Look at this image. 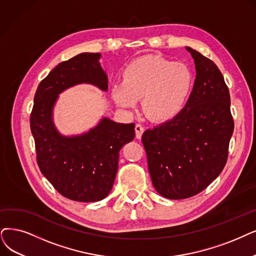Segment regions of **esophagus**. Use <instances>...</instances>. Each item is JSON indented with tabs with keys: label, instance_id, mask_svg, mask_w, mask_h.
<instances>
[{
	"label": "esophagus",
	"instance_id": "obj_1",
	"mask_svg": "<svg viewBox=\"0 0 256 256\" xmlns=\"http://www.w3.org/2000/svg\"><path fill=\"white\" fill-rule=\"evenodd\" d=\"M145 131V127L142 126V124H136V138H140L142 134H144Z\"/></svg>",
	"mask_w": 256,
	"mask_h": 256
}]
</instances>
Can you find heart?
Returning a JSON list of instances; mask_svg holds the SVG:
<instances>
[{
  "instance_id": "b5f03b06",
  "label": "heart",
  "mask_w": 256,
  "mask_h": 256,
  "mask_svg": "<svg viewBox=\"0 0 256 256\" xmlns=\"http://www.w3.org/2000/svg\"><path fill=\"white\" fill-rule=\"evenodd\" d=\"M191 68L160 56L138 58L127 65L122 83L112 87V96L124 108L134 107L142 98L145 114L154 120H167L178 114L193 87Z\"/></svg>"
}]
</instances>
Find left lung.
I'll use <instances>...</instances> for the list:
<instances>
[{"instance_id": "obj_1", "label": "left lung", "mask_w": 256, "mask_h": 256, "mask_svg": "<svg viewBox=\"0 0 256 256\" xmlns=\"http://www.w3.org/2000/svg\"><path fill=\"white\" fill-rule=\"evenodd\" d=\"M196 78L185 107L142 136L156 190L169 200L188 198L206 189L222 171L234 122L230 94L211 60L190 47Z\"/></svg>"}]
</instances>
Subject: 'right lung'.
I'll list each match as a JSON object with an SVG mask.
<instances>
[{
  "label": "right lung",
  "instance_id": "1",
  "mask_svg": "<svg viewBox=\"0 0 256 256\" xmlns=\"http://www.w3.org/2000/svg\"><path fill=\"white\" fill-rule=\"evenodd\" d=\"M100 54L84 52L60 63L40 83L30 116L40 172L63 196L76 202L105 198L114 186L120 148L136 136L134 124L107 118L86 134L65 136L56 130L52 111L58 94L78 84L108 89Z\"/></svg>",
  "mask_w": 256,
  "mask_h": 256
}]
</instances>
